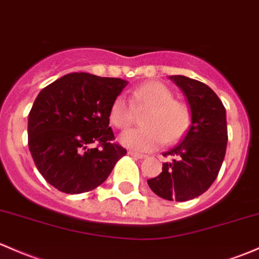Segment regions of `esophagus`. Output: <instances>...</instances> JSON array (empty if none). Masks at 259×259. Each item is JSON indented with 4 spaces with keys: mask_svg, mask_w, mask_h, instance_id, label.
I'll return each mask as SVG.
<instances>
[{
    "mask_svg": "<svg viewBox=\"0 0 259 259\" xmlns=\"http://www.w3.org/2000/svg\"><path fill=\"white\" fill-rule=\"evenodd\" d=\"M127 154L132 155V156H134V157H138V159H146V157H148V155L146 154H141V152H137V151H133V150H130Z\"/></svg>",
    "mask_w": 259,
    "mask_h": 259,
    "instance_id": "1",
    "label": "esophagus"
}]
</instances>
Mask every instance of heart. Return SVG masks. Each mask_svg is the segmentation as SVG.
<instances>
[{
    "mask_svg": "<svg viewBox=\"0 0 259 259\" xmlns=\"http://www.w3.org/2000/svg\"><path fill=\"white\" fill-rule=\"evenodd\" d=\"M138 109H148L143 118L144 127L122 133L120 141L135 151H152L162 144H174L185 135L191 124V110L165 84L151 81L133 92ZM134 108L124 95H118L109 109V120L118 129H126L133 122Z\"/></svg>",
    "mask_w": 259,
    "mask_h": 259,
    "instance_id": "obj_1",
    "label": "heart"
}]
</instances>
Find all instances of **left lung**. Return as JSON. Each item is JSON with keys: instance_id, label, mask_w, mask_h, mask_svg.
<instances>
[{"instance_id": "left-lung-1", "label": "left lung", "mask_w": 259, "mask_h": 259, "mask_svg": "<svg viewBox=\"0 0 259 259\" xmlns=\"http://www.w3.org/2000/svg\"><path fill=\"white\" fill-rule=\"evenodd\" d=\"M170 79L189 100L191 125L181 143L162 154L170 161L148 184L160 197L182 202L202 195L216 180L227 148V122L222 102L208 85L184 75Z\"/></svg>"}]
</instances>
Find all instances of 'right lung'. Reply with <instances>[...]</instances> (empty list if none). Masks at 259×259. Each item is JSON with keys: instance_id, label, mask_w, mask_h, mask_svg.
Returning <instances> with one entry per match:
<instances>
[{"instance_id": "obj_1", "label": "right lung", "mask_w": 259, "mask_h": 259, "mask_svg": "<svg viewBox=\"0 0 259 259\" xmlns=\"http://www.w3.org/2000/svg\"><path fill=\"white\" fill-rule=\"evenodd\" d=\"M126 85L120 78L70 73L39 92L28 115V148L48 184L73 195L108 179L126 154L109 126L111 103Z\"/></svg>"}]
</instances>
